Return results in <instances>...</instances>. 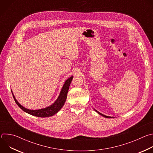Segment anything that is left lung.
<instances>
[{"label": "left lung", "instance_id": "obj_1", "mask_svg": "<svg viewBox=\"0 0 153 153\" xmlns=\"http://www.w3.org/2000/svg\"><path fill=\"white\" fill-rule=\"evenodd\" d=\"M94 111H96L99 115H100V116H103V117H106V118H113V117H111V116H105V115H104V114H102V113H99V111H97L96 110H95V109L94 108Z\"/></svg>", "mask_w": 153, "mask_h": 153}]
</instances>
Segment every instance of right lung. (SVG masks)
Instances as JSON below:
<instances>
[{"instance_id":"obj_1","label":"right lung","mask_w":153,"mask_h":153,"mask_svg":"<svg viewBox=\"0 0 153 153\" xmlns=\"http://www.w3.org/2000/svg\"><path fill=\"white\" fill-rule=\"evenodd\" d=\"M73 76L69 77L66 81L65 82L62 88L61 89V91L60 92L59 96H58L56 101L53 103H52L51 105L47 107H45L44 108L38 109V110H30V109L25 108L24 106L20 105L19 103V102L16 99V97L13 94V91H12V93L17 105L25 113L29 114H31L32 116L39 117H50L54 115L57 112H59L61 110L62 106L64 105L67 97V94L69 90V87L73 80Z\"/></svg>"}]
</instances>
